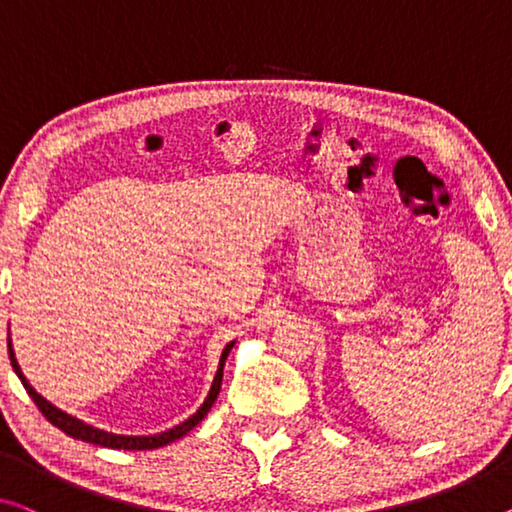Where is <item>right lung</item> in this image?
<instances>
[{
  "label": "right lung",
  "mask_w": 512,
  "mask_h": 512,
  "mask_svg": "<svg viewBox=\"0 0 512 512\" xmlns=\"http://www.w3.org/2000/svg\"><path fill=\"white\" fill-rule=\"evenodd\" d=\"M231 341L226 345L222 357H219V368L215 373V380H212V387L208 398L203 400V405L196 410L190 419L180 423V426H174L171 430H164L160 435H148V437H130V435H116V432H107V430H100V428H93L89 423H84L80 419H75V416L66 414L64 410H59V407H54L50 400H45L41 393H38L31 384L27 382V377L22 375L20 366H18V359H15V352H13V345H11V338H9V357H11V366L15 375L20 377L22 387L27 389V393L34 400L38 410L43 412V416L47 421L52 423V426H57L61 432H66L68 437L73 439H82V442H89V444H96V446H107V448H123V451H148V448H160V446H167L171 442H176V439L185 437L187 432H190L194 426H199L203 421V416L210 412L212 403H215L217 396H219V389H222V375H224V364H226V357H229V352L233 348Z\"/></svg>",
  "instance_id": "1"
}]
</instances>
